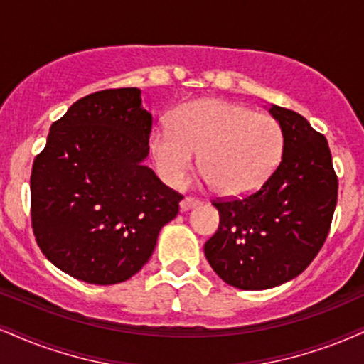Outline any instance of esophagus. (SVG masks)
Segmentation results:
<instances>
[{
    "label": "esophagus",
    "mask_w": 364,
    "mask_h": 364,
    "mask_svg": "<svg viewBox=\"0 0 364 364\" xmlns=\"http://www.w3.org/2000/svg\"><path fill=\"white\" fill-rule=\"evenodd\" d=\"M200 204L199 199H194V197H183L181 200V210H189L192 208H197Z\"/></svg>",
    "instance_id": "34e87169"
}]
</instances>
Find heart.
Returning <instances> with one entry per match:
<instances>
[{
	"mask_svg": "<svg viewBox=\"0 0 364 364\" xmlns=\"http://www.w3.org/2000/svg\"><path fill=\"white\" fill-rule=\"evenodd\" d=\"M284 132L272 116L223 100H197L178 107L172 127L151 129L148 146L156 172L168 186H181L199 165L205 182L223 196L257 192L284 155Z\"/></svg>",
	"mask_w": 364,
	"mask_h": 364,
	"instance_id": "obj_1",
	"label": "heart"
}]
</instances>
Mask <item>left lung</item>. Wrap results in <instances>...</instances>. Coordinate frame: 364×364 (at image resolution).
Returning a JSON list of instances; mask_svg holds the SVG:
<instances>
[{
	"label": "left lung",
	"mask_w": 364,
	"mask_h": 364,
	"mask_svg": "<svg viewBox=\"0 0 364 364\" xmlns=\"http://www.w3.org/2000/svg\"><path fill=\"white\" fill-rule=\"evenodd\" d=\"M284 155L270 178L241 199H218L219 228L205 241L213 270L228 285L264 290L300 275L329 235L338 175L326 136L291 109L270 105Z\"/></svg>",
	"instance_id": "obj_1"
}]
</instances>
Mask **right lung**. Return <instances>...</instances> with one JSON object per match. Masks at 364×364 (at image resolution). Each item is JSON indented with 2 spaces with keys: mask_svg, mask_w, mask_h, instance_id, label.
Here are the masks:
<instances>
[{
  "mask_svg": "<svg viewBox=\"0 0 364 364\" xmlns=\"http://www.w3.org/2000/svg\"><path fill=\"white\" fill-rule=\"evenodd\" d=\"M151 123L140 89L121 87L75 101L50 127L31 168V228L58 270L113 285L150 259L183 197L143 165Z\"/></svg>",
  "mask_w": 364,
  "mask_h": 364,
  "instance_id": "1",
  "label": "right lung"
}]
</instances>
